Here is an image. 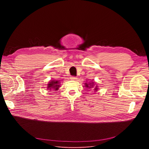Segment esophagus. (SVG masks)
I'll use <instances>...</instances> for the list:
<instances>
[{"label": "esophagus", "mask_w": 149, "mask_h": 149, "mask_svg": "<svg viewBox=\"0 0 149 149\" xmlns=\"http://www.w3.org/2000/svg\"><path fill=\"white\" fill-rule=\"evenodd\" d=\"M70 79H77V78H76V76H70Z\"/></svg>", "instance_id": "1"}]
</instances>
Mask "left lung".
<instances>
[{
	"label": "left lung",
	"instance_id": "obj_1",
	"mask_svg": "<svg viewBox=\"0 0 149 149\" xmlns=\"http://www.w3.org/2000/svg\"><path fill=\"white\" fill-rule=\"evenodd\" d=\"M94 82L89 83V84H88V83H85V86L87 87V88H93V87L94 86ZM97 86H96V88H94V90H95V91H97Z\"/></svg>",
	"mask_w": 149,
	"mask_h": 149
}]
</instances>
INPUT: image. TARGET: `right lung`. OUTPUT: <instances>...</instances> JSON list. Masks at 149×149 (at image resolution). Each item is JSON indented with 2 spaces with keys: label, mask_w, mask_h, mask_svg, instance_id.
I'll use <instances>...</instances> for the list:
<instances>
[{
  "label": "right lung",
  "mask_w": 149,
  "mask_h": 149,
  "mask_svg": "<svg viewBox=\"0 0 149 149\" xmlns=\"http://www.w3.org/2000/svg\"><path fill=\"white\" fill-rule=\"evenodd\" d=\"M59 81H55V80H52L49 82L47 85H48V89H53L55 90H58V88L60 87L59 85Z\"/></svg>",
  "instance_id": "1"
}]
</instances>
